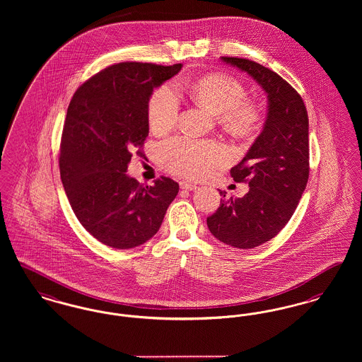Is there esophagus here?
<instances>
[{"instance_id": "obj_1", "label": "esophagus", "mask_w": 362, "mask_h": 362, "mask_svg": "<svg viewBox=\"0 0 362 362\" xmlns=\"http://www.w3.org/2000/svg\"><path fill=\"white\" fill-rule=\"evenodd\" d=\"M180 188L185 190H194L197 187L194 184H192V182H188V181H181L180 182Z\"/></svg>"}]
</instances>
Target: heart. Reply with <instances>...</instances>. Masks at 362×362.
<instances>
[{
  "label": "heart",
  "instance_id": "obj_1",
  "mask_svg": "<svg viewBox=\"0 0 362 362\" xmlns=\"http://www.w3.org/2000/svg\"><path fill=\"white\" fill-rule=\"evenodd\" d=\"M193 99L218 115L219 124L228 134L247 137L260 125V109L253 102L244 100V86L234 77L212 74L196 80L190 86ZM180 115V99L170 84L155 90L148 103V122L153 132L166 134L175 125ZM226 148L212 140L173 137L158 148V160L166 172L180 177L199 178L214 168L225 163Z\"/></svg>",
  "mask_w": 362,
  "mask_h": 362
}]
</instances>
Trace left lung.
<instances>
[{"mask_svg": "<svg viewBox=\"0 0 362 362\" xmlns=\"http://www.w3.org/2000/svg\"><path fill=\"white\" fill-rule=\"evenodd\" d=\"M221 59L263 88L267 117L262 134L230 170L235 182H247V194L221 199L207 226L226 245L252 249L274 238L298 206L309 177V121L303 98L278 74L247 58Z\"/></svg>", "mask_w": 362, "mask_h": 362, "instance_id": "obj_1", "label": "left lung"}]
</instances>
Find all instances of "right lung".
Instances as JSON below:
<instances>
[{"label": "right lung", "mask_w": 362, "mask_h": 362, "mask_svg": "<svg viewBox=\"0 0 362 362\" xmlns=\"http://www.w3.org/2000/svg\"><path fill=\"white\" fill-rule=\"evenodd\" d=\"M119 62L77 88L62 131L59 174L78 222L107 247L129 249L153 238L178 193L169 177L141 185L127 174L148 136L153 88L181 71Z\"/></svg>", "instance_id": "1"}]
</instances>
